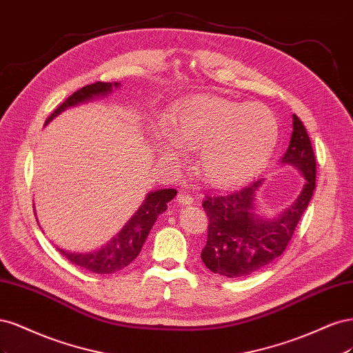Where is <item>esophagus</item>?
Masks as SVG:
<instances>
[{
    "label": "esophagus",
    "instance_id": "esophagus-1",
    "mask_svg": "<svg viewBox=\"0 0 353 353\" xmlns=\"http://www.w3.org/2000/svg\"><path fill=\"white\" fill-rule=\"evenodd\" d=\"M177 202L181 203V205H190V203L193 202V198L189 195L188 192L180 190V192L177 193Z\"/></svg>",
    "mask_w": 353,
    "mask_h": 353
}]
</instances>
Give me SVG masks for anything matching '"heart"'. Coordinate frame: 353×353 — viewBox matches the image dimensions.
I'll return each mask as SVG.
<instances>
[{
	"instance_id": "heart-1",
	"label": "heart",
	"mask_w": 353,
	"mask_h": 353,
	"mask_svg": "<svg viewBox=\"0 0 353 353\" xmlns=\"http://www.w3.org/2000/svg\"><path fill=\"white\" fill-rule=\"evenodd\" d=\"M174 145L196 150V170L211 186L225 188L252 177L265 165L279 139V123L263 104H241L217 95L189 99L168 123ZM160 154L177 161L174 148L160 142Z\"/></svg>"
}]
</instances>
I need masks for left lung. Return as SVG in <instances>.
<instances>
[{
    "label": "left lung",
    "mask_w": 353,
    "mask_h": 353,
    "mask_svg": "<svg viewBox=\"0 0 353 353\" xmlns=\"http://www.w3.org/2000/svg\"><path fill=\"white\" fill-rule=\"evenodd\" d=\"M283 164L296 167L305 177L299 198L279 219L264 220L254 212L255 193L263 179L229 190L207 193L202 207L208 217V237L201 258L215 274L246 277L277 259L292 241L296 225L314 195L316 163L310 136L296 114Z\"/></svg>",
    "instance_id": "1"
}]
</instances>
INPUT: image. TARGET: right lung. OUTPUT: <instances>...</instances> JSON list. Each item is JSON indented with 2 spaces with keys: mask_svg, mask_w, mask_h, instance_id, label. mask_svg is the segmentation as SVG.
I'll return each mask as SVG.
<instances>
[{
  "mask_svg": "<svg viewBox=\"0 0 353 353\" xmlns=\"http://www.w3.org/2000/svg\"><path fill=\"white\" fill-rule=\"evenodd\" d=\"M119 86V82H95L92 85H86L76 90L61 105L57 107L45 123L51 121L65 108L73 107L79 104V102H85L98 95H107L111 92L112 88ZM176 189H160L148 193L138 212L124 225V229L99 251L89 254H72L63 251V249H59V251L74 265L95 272V274H112V272H117L124 267H128L139 255L145 239L148 237V233H150L157 217L167 210V202L172 201L176 196Z\"/></svg>",
  "mask_w": 353,
  "mask_h": 353,
  "instance_id": "1",
  "label": "right lung"
}]
</instances>
